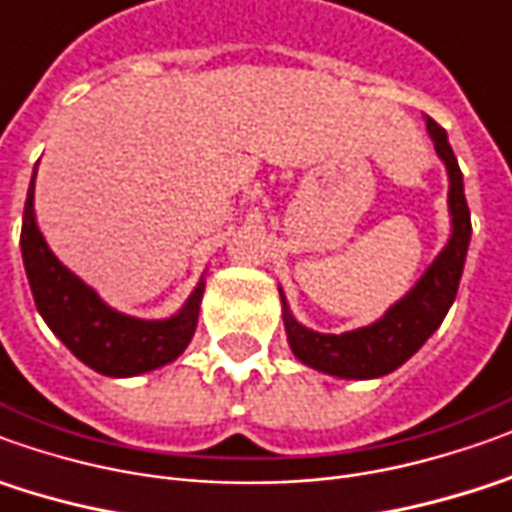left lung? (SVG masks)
Masks as SVG:
<instances>
[{
	"label": "left lung",
	"mask_w": 512,
	"mask_h": 512,
	"mask_svg": "<svg viewBox=\"0 0 512 512\" xmlns=\"http://www.w3.org/2000/svg\"><path fill=\"white\" fill-rule=\"evenodd\" d=\"M426 130L435 142V150L449 169V211L451 239L424 278L412 292L373 326L345 334H320L301 326L290 315L284 303V326L290 337L292 354L309 368L323 370L340 379H376L407 359L432 337V331L443 323L449 306L457 298L460 276H463L468 239H471V211L465 203L463 172L451 153L449 136L435 119H426Z\"/></svg>",
	"instance_id": "8db88e82"
}]
</instances>
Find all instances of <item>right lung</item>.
<instances>
[{
	"instance_id": "obj_1",
	"label": "right lung",
	"mask_w": 512,
	"mask_h": 512,
	"mask_svg": "<svg viewBox=\"0 0 512 512\" xmlns=\"http://www.w3.org/2000/svg\"><path fill=\"white\" fill-rule=\"evenodd\" d=\"M33 183L35 175L24 203L21 256L35 306L49 329L58 334V340L102 376H139L181 357L195 334L203 284H197L186 306L169 320L119 315L100 301L97 292L69 273L47 248L35 225Z\"/></svg>"
}]
</instances>
